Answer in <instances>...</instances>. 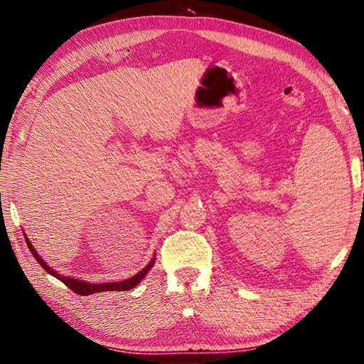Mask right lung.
I'll list each match as a JSON object with an SVG mask.
<instances>
[{
	"instance_id": "1",
	"label": "right lung",
	"mask_w": 364,
	"mask_h": 364,
	"mask_svg": "<svg viewBox=\"0 0 364 364\" xmlns=\"http://www.w3.org/2000/svg\"><path fill=\"white\" fill-rule=\"evenodd\" d=\"M25 235V233H23ZM25 240H26V245L29 247V251L32 252L33 258L38 261V264H40L43 269L54 276L55 279H59L60 282H63L69 289H72L75 294L78 295H91V294H97V292H106V291H128V289H132L134 286H137L143 279L144 276L149 273V270L153 267V264H155V257L153 255V258L150 259V262L144 267V269L141 272H139L137 274H134L132 277L127 279V280H121V282H110V283H90V282H84V280H80V279H75V277H69V276H62L57 273L55 270H53L51 267L47 265V262L38 255V252L35 251V247L32 246L31 240L28 239V236L25 235Z\"/></svg>"
}]
</instances>
